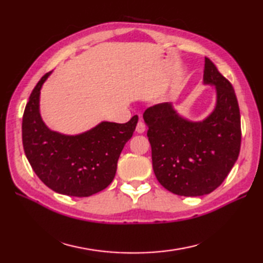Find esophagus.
Masks as SVG:
<instances>
[{"label": "esophagus", "instance_id": "1", "mask_svg": "<svg viewBox=\"0 0 263 263\" xmlns=\"http://www.w3.org/2000/svg\"><path fill=\"white\" fill-rule=\"evenodd\" d=\"M136 131L138 133H143L144 131H146V124H144L142 121H139L137 124V127H136Z\"/></svg>", "mask_w": 263, "mask_h": 263}]
</instances>
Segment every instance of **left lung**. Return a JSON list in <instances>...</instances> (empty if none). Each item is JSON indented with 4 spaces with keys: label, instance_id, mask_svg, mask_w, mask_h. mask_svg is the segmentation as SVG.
Listing matches in <instances>:
<instances>
[{
    "label": "left lung",
    "instance_id": "left-lung-1",
    "mask_svg": "<svg viewBox=\"0 0 263 263\" xmlns=\"http://www.w3.org/2000/svg\"><path fill=\"white\" fill-rule=\"evenodd\" d=\"M203 82L215 86L217 95L214 110L203 121L185 119L168 103L143 113L155 175L166 190L183 197H200L216 190L233 168L241 148L235 91L208 58Z\"/></svg>",
    "mask_w": 263,
    "mask_h": 263
}]
</instances>
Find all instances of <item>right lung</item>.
<instances>
[{"label": "right lung", "mask_w": 263, "mask_h": 263, "mask_svg": "<svg viewBox=\"0 0 263 263\" xmlns=\"http://www.w3.org/2000/svg\"><path fill=\"white\" fill-rule=\"evenodd\" d=\"M48 72L38 81L22 117L26 157L41 181L70 197H90L114 180L117 160L136 130L138 116L120 124L102 122L80 135L52 131L39 113V96Z\"/></svg>", "instance_id": "right-lung-1"}]
</instances>
